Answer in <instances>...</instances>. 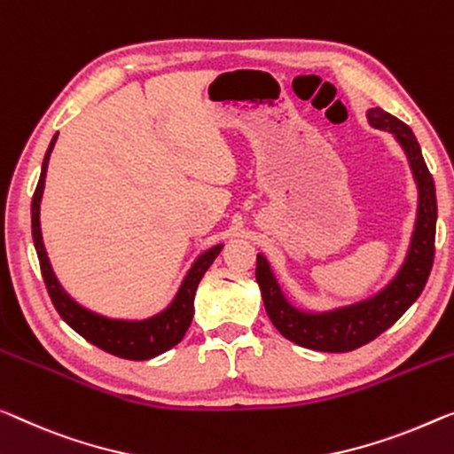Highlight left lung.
<instances>
[{
  "instance_id": "1",
  "label": "left lung",
  "mask_w": 454,
  "mask_h": 454,
  "mask_svg": "<svg viewBox=\"0 0 454 454\" xmlns=\"http://www.w3.org/2000/svg\"><path fill=\"white\" fill-rule=\"evenodd\" d=\"M369 124L379 130H389L400 142L410 160L418 185V215L411 234V245L402 269L391 283L369 300L333 312H301L281 294L267 259L256 254V283L261 287L267 316L279 333L303 348L322 353H348L375 340L379 334L394 326L411 303L420 297L434 262L436 236V189L434 179L426 167L420 145L402 120L381 107L367 112Z\"/></svg>"
}]
</instances>
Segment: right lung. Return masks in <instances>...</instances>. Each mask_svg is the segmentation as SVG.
<instances>
[{"instance_id":"obj_1","label":"right lung","mask_w":454,"mask_h":454,"mask_svg":"<svg viewBox=\"0 0 454 454\" xmlns=\"http://www.w3.org/2000/svg\"><path fill=\"white\" fill-rule=\"evenodd\" d=\"M59 134H54L51 140L49 151L44 154L43 160V171H40V179L36 185V192L32 195V239L34 248H36L40 270H43V279L49 292L52 306L57 308L59 316L75 330L77 334L85 338L87 342L96 344L98 348L106 350V353L116 355L120 358H130V361H146L165 350L173 348L175 344L181 342V338L185 336L189 324L193 317V297L195 289H198L201 277H204L209 265L215 261V256L220 254V250L224 245H215L204 254L198 256V261L193 262V267L189 269L187 277L181 283L177 295L171 301L165 312H160L146 320H112V317L93 314L83 306H79L75 300H71L69 295L57 277L52 273V267L46 256V250L43 245V232H40V200H43L44 192V177L46 168H49V159L52 153L54 142H57Z\"/></svg>"}]
</instances>
